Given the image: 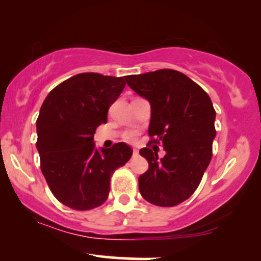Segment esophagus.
I'll use <instances>...</instances> for the list:
<instances>
[{
	"instance_id": "34e87169",
	"label": "esophagus",
	"mask_w": 261,
	"mask_h": 261,
	"mask_svg": "<svg viewBox=\"0 0 261 261\" xmlns=\"http://www.w3.org/2000/svg\"><path fill=\"white\" fill-rule=\"evenodd\" d=\"M138 155H139L138 149H133V156H138Z\"/></svg>"
}]
</instances>
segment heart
<instances>
[{"instance_id":"heart-1","label":"heart","mask_w":261,"mask_h":261,"mask_svg":"<svg viewBox=\"0 0 261 261\" xmlns=\"http://www.w3.org/2000/svg\"><path fill=\"white\" fill-rule=\"evenodd\" d=\"M127 139H129V140H133V135H132V134L127 135Z\"/></svg>"}]
</instances>
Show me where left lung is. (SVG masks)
Segmentation results:
<instances>
[{
    "mask_svg": "<svg viewBox=\"0 0 261 261\" xmlns=\"http://www.w3.org/2000/svg\"><path fill=\"white\" fill-rule=\"evenodd\" d=\"M124 80L151 105L149 137L166 152L159 159L151 148L140 149L148 170L139 177V191L152 204H179L194 194L212 160L216 135L212 99L176 70L132 74Z\"/></svg>",
    "mask_w": 261,
    "mask_h": 261,
    "instance_id": "8db88e82",
    "label": "left lung"
}]
</instances>
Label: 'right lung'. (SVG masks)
Returning <instances> with one entry per match:
<instances>
[{
  "mask_svg": "<svg viewBox=\"0 0 261 261\" xmlns=\"http://www.w3.org/2000/svg\"><path fill=\"white\" fill-rule=\"evenodd\" d=\"M123 77L85 72L64 81L42 103L37 120L41 171L52 194L74 210L99 206L110 177L133 154L124 142L97 148L94 134L107 123L109 107L122 92Z\"/></svg>",
  "mask_w": 261,
  "mask_h": 261,
  "instance_id": "1",
  "label": "right lung"
}]
</instances>
